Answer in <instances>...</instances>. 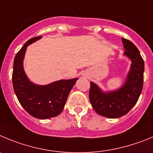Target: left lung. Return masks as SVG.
<instances>
[{"mask_svg":"<svg viewBox=\"0 0 153 153\" xmlns=\"http://www.w3.org/2000/svg\"><path fill=\"white\" fill-rule=\"evenodd\" d=\"M125 51L123 56L130 60V70L120 88L103 91L91 82L89 99L94 111L107 118H119L127 114L137 104L143 85L144 61L137 46L122 38Z\"/></svg>","mask_w":153,"mask_h":153,"instance_id":"left-lung-1","label":"left lung"}]
</instances>
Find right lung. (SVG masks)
<instances>
[{
  "instance_id": "add662e5",
  "label": "right lung",
  "mask_w": 153,
  "mask_h": 153,
  "mask_svg": "<svg viewBox=\"0 0 153 153\" xmlns=\"http://www.w3.org/2000/svg\"><path fill=\"white\" fill-rule=\"evenodd\" d=\"M41 38L42 36L30 39L16 53L13 61L12 81L15 94L24 110L33 117L46 120L61 114L78 78L58 80L44 85L30 81L23 68V60L27 46Z\"/></svg>"
}]
</instances>
